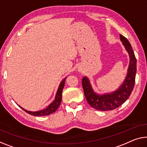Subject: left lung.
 <instances>
[{"instance_id": "8db88e82", "label": "left lung", "mask_w": 147, "mask_h": 147, "mask_svg": "<svg viewBox=\"0 0 147 147\" xmlns=\"http://www.w3.org/2000/svg\"><path fill=\"white\" fill-rule=\"evenodd\" d=\"M120 39L128 52L130 63L125 80L119 88L111 94L98 95L92 88L88 78L84 76L82 79L83 90L88 103L91 107L98 110H113L119 107L128 99L134 88L137 73L136 57L129 41L122 35H120Z\"/></svg>"}]
</instances>
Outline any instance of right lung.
<instances>
[{
	"label": "right lung",
	"instance_id": "obj_1",
	"mask_svg": "<svg viewBox=\"0 0 147 147\" xmlns=\"http://www.w3.org/2000/svg\"><path fill=\"white\" fill-rule=\"evenodd\" d=\"M65 79H66V78H65L64 79L62 80V82H61L59 87L58 88V90L57 92L55 98V100L49 105V106L47 107V108L43 109V110L38 111H30L26 110V109L22 108L20 106V107L23 110H24L26 113L34 116H45V115H49L50 114L53 113L55 111L58 109L59 107L61 100H62V92H63V88H64V86H65Z\"/></svg>",
	"mask_w": 147,
	"mask_h": 147
}]
</instances>
